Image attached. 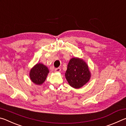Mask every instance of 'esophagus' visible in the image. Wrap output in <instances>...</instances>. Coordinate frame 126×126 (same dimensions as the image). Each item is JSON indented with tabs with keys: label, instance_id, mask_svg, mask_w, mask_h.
<instances>
[{
	"label": "esophagus",
	"instance_id": "esophagus-1",
	"mask_svg": "<svg viewBox=\"0 0 126 126\" xmlns=\"http://www.w3.org/2000/svg\"><path fill=\"white\" fill-rule=\"evenodd\" d=\"M61 71V69L60 68H55L54 69V71L55 72H60Z\"/></svg>",
	"mask_w": 126,
	"mask_h": 126
}]
</instances>
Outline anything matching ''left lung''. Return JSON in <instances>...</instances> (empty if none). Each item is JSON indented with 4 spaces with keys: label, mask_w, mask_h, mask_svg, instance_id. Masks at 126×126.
Here are the masks:
<instances>
[{
    "label": "left lung",
    "mask_w": 126,
    "mask_h": 126,
    "mask_svg": "<svg viewBox=\"0 0 126 126\" xmlns=\"http://www.w3.org/2000/svg\"><path fill=\"white\" fill-rule=\"evenodd\" d=\"M65 77L70 86L79 89L89 82L91 73L88 64L83 59L74 57L68 64Z\"/></svg>",
    "instance_id": "1"
}]
</instances>
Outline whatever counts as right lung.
I'll list each match as a JSON object with an SVG mask.
<instances>
[{"mask_svg":"<svg viewBox=\"0 0 126 126\" xmlns=\"http://www.w3.org/2000/svg\"><path fill=\"white\" fill-rule=\"evenodd\" d=\"M48 67L42 63H37L31 68L29 77L32 82L36 85H42L45 82L48 73Z\"/></svg>","mask_w":126,"mask_h":126,"instance_id":"obj_1","label":"right lung"}]
</instances>
